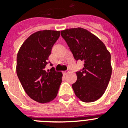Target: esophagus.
Here are the masks:
<instances>
[{"label": "esophagus", "mask_w": 128, "mask_h": 128, "mask_svg": "<svg viewBox=\"0 0 128 128\" xmlns=\"http://www.w3.org/2000/svg\"><path fill=\"white\" fill-rule=\"evenodd\" d=\"M68 72H69V70H66V71H65V72H63V75H66V74H67Z\"/></svg>", "instance_id": "esophagus-1"}]
</instances>
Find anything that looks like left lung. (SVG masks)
Wrapping results in <instances>:
<instances>
[{"label": "left lung", "instance_id": "left-lung-1", "mask_svg": "<svg viewBox=\"0 0 128 128\" xmlns=\"http://www.w3.org/2000/svg\"><path fill=\"white\" fill-rule=\"evenodd\" d=\"M61 35L76 61L84 62L72 86L76 96L83 102L96 101L104 93L110 80V53L98 37L82 28L65 29Z\"/></svg>", "mask_w": 128, "mask_h": 128}]
</instances>
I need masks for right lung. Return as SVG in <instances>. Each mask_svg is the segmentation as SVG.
Masks as SVG:
<instances>
[{
    "instance_id": "add662e5",
    "label": "right lung",
    "mask_w": 128,
    "mask_h": 128,
    "mask_svg": "<svg viewBox=\"0 0 128 128\" xmlns=\"http://www.w3.org/2000/svg\"><path fill=\"white\" fill-rule=\"evenodd\" d=\"M60 36L56 30H44L32 34L24 42L16 58V74L26 94L40 103L56 98L62 84V73L54 67L46 70L48 56Z\"/></svg>"
}]
</instances>
